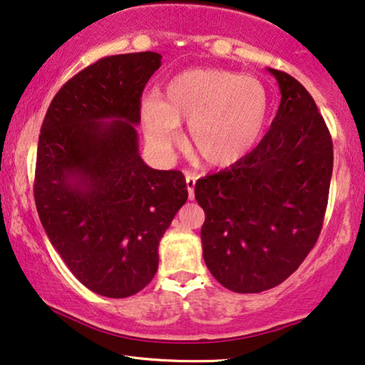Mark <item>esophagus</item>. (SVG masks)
<instances>
[{
  "label": "esophagus",
  "instance_id": "esophagus-1",
  "mask_svg": "<svg viewBox=\"0 0 365 365\" xmlns=\"http://www.w3.org/2000/svg\"><path fill=\"white\" fill-rule=\"evenodd\" d=\"M185 180H187V190H188V196L190 200L195 198V185L196 180H198V173L195 172H185Z\"/></svg>",
  "mask_w": 365,
  "mask_h": 365
}]
</instances>
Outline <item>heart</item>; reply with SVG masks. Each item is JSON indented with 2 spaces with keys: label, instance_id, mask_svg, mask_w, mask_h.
Returning a JSON list of instances; mask_svg holds the SVG:
<instances>
[{
  "label": "heart",
  "instance_id": "1",
  "mask_svg": "<svg viewBox=\"0 0 365 365\" xmlns=\"http://www.w3.org/2000/svg\"><path fill=\"white\" fill-rule=\"evenodd\" d=\"M271 97L258 78L225 69H190L177 74L155 99L143 103L146 138L160 153L180 141L188 125V141L207 165L224 167L244 159L262 140Z\"/></svg>",
  "mask_w": 365,
  "mask_h": 365
}]
</instances>
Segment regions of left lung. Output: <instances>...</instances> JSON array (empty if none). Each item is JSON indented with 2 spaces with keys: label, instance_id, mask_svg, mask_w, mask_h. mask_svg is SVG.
Masks as SVG:
<instances>
[{
  "label": "left lung",
  "instance_id": "8db88e82",
  "mask_svg": "<svg viewBox=\"0 0 365 365\" xmlns=\"http://www.w3.org/2000/svg\"><path fill=\"white\" fill-rule=\"evenodd\" d=\"M281 103L258 146L196 182L207 269L229 291H268L296 271L320 235L333 172V141L312 96L271 69Z\"/></svg>",
  "mask_w": 365,
  "mask_h": 365
}]
</instances>
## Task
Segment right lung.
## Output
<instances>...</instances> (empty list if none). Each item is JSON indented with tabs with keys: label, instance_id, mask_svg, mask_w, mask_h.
I'll list each match as a JSON object with an SVG mask.
<instances>
[{
	"label": "right lung",
	"instance_id": "right-lung-1",
	"mask_svg": "<svg viewBox=\"0 0 365 365\" xmlns=\"http://www.w3.org/2000/svg\"><path fill=\"white\" fill-rule=\"evenodd\" d=\"M154 51L106 56L56 92L40 128L34 198L51 245L79 282L130 297L158 271V247L188 198L178 170H154L138 151Z\"/></svg>",
	"mask_w": 365,
	"mask_h": 365
}]
</instances>
